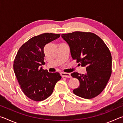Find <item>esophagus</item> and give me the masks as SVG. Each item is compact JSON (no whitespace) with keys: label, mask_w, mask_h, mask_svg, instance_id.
Instances as JSON below:
<instances>
[{"label":"esophagus","mask_w":123,"mask_h":123,"mask_svg":"<svg viewBox=\"0 0 123 123\" xmlns=\"http://www.w3.org/2000/svg\"><path fill=\"white\" fill-rule=\"evenodd\" d=\"M61 75L62 77H65V78H71V75H70V73H64V72H61Z\"/></svg>","instance_id":"esophagus-1"}]
</instances>
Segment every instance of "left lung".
I'll return each instance as SVG.
<instances>
[{
    "label": "left lung",
    "mask_w": 123,
    "mask_h": 123,
    "mask_svg": "<svg viewBox=\"0 0 123 123\" xmlns=\"http://www.w3.org/2000/svg\"><path fill=\"white\" fill-rule=\"evenodd\" d=\"M69 45L73 59L85 67V74L74 72L73 78L80 82L73 93L85 99H92L100 94L109 81L112 73V56L104 42L93 33L75 31L62 34Z\"/></svg>",
    "instance_id": "left-lung-1"
}]
</instances>
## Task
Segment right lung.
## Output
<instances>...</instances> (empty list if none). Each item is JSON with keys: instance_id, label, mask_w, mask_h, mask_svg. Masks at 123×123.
Here are the masks:
<instances>
[{"instance_id": "right-lung-1", "label": "right lung", "mask_w": 123, "mask_h": 123, "mask_svg": "<svg viewBox=\"0 0 123 123\" xmlns=\"http://www.w3.org/2000/svg\"><path fill=\"white\" fill-rule=\"evenodd\" d=\"M60 36L59 34L44 33L33 37L22 45L14 59L17 79L25 95L32 100L42 101L50 96L61 79L59 73H49L42 66L45 64V45Z\"/></svg>"}]
</instances>
